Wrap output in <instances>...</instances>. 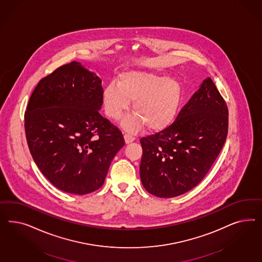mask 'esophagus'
<instances>
[{
  "instance_id": "obj_1",
  "label": "esophagus",
  "mask_w": 262,
  "mask_h": 262,
  "mask_svg": "<svg viewBox=\"0 0 262 262\" xmlns=\"http://www.w3.org/2000/svg\"><path fill=\"white\" fill-rule=\"evenodd\" d=\"M124 138H125V141L127 144H129L130 142H133V141H135V137L133 135H130V134H125L124 135Z\"/></svg>"
}]
</instances>
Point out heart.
I'll return each instance as SVG.
<instances>
[{
	"instance_id": "1",
	"label": "heart",
	"mask_w": 262,
	"mask_h": 262,
	"mask_svg": "<svg viewBox=\"0 0 262 262\" xmlns=\"http://www.w3.org/2000/svg\"><path fill=\"white\" fill-rule=\"evenodd\" d=\"M182 101L183 88L177 79L149 72L123 73L103 92V110L111 119L119 120L133 102L135 114L122 122L129 133L144 125L154 132L165 129L176 119Z\"/></svg>"
}]
</instances>
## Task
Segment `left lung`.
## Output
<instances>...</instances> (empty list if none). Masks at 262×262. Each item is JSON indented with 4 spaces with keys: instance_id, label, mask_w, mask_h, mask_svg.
Returning <instances> with one entry per match:
<instances>
[{
    "instance_id": "left-lung-1",
    "label": "left lung",
    "mask_w": 262,
    "mask_h": 262,
    "mask_svg": "<svg viewBox=\"0 0 262 262\" xmlns=\"http://www.w3.org/2000/svg\"><path fill=\"white\" fill-rule=\"evenodd\" d=\"M229 111L210 78L204 79L169 127L140 139V179L159 198H173L202 182L222 150Z\"/></svg>"
}]
</instances>
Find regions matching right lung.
I'll return each instance as SVG.
<instances>
[{"instance_id": "right-lung-1", "label": "right lung", "mask_w": 262, "mask_h": 262, "mask_svg": "<svg viewBox=\"0 0 262 262\" xmlns=\"http://www.w3.org/2000/svg\"><path fill=\"white\" fill-rule=\"evenodd\" d=\"M102 80L79 62L60 66L34 88L25 112L32 159L56 188L84 195L99 189L125 140L99 113Z\"/></svg>"}]
</instances>
